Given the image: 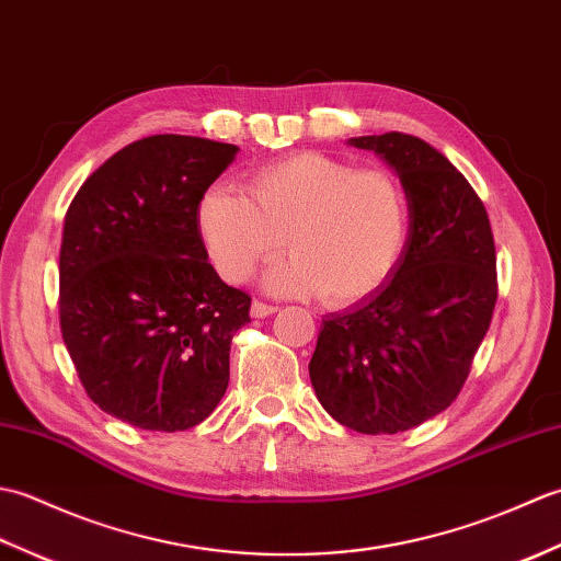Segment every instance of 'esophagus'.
<instances>
[{
    "mask_svg": "<svg viewBox=\"0 0 561 561\" xmlns=\"http://www.w3.org/2000/svg\"><path fill=\"white\" fill-rule=\"evenodd\" d=\"M272 313H277V306L265 304V301H253V306H250V316L253 318H267Z\"/></svg>",
    "mask_w": 561,
    "mask_h": 561,
    "instance_id": "1",
    "label": "esophagus"
}]
</instances>
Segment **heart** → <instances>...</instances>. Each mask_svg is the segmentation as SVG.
Wrapping results in <instances>:
<instances>
[{
    "label": "heart",
    "instance_id": "1",
    "mask_svg": "<svg viewBox=\"0 0 561 561\" xmlns=\"http://www.w3.org/2000/svg\"><path fill=\"white\" fill-rule=\"evenodd\" d=\"M197 224L214 267L245 282L284 245L291 260L267 274L279 294H323L354 306L386 287L410 233L404 187L386 169H356L320 151H296L262 165L248 197L214 185L199 199Z\"/></svg>",
    "mask_w": 561,
    "mask_h": 561
}]
</instances>
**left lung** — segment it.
Segmentation results:
<instances>
[{"mask_svg":"<svg viewBox=\"0 0 561 561\" xmlns=\"http://www.w3.org/2000/svg\"><path fill=\"white\" fill-rule=\"evenodd\" d=\"M398 171L410 238L390 282L328 316L308 364L320 404L362 434H398L458 398L496 306V250L482 199L424 139L354 137Z\"/></svg>","mask_w":561,"mask_h":561,"instance_id":"8db88e82","label":"left lung"}]
</instances>
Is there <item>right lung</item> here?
Here are the masks:
<instances>
[{
	"label": "right lung",
	"mask_w": 561,
	"mask_h": 561,
	"mask_svg": "<svg viewBox=\"0 0 561 561\" xmlns=\"http://www.w3.org/2000/svg\"><path fill=\"white\" fill-rule=\"evenodd\" d=\"M221 141L153 135L93 171L59 248V328L87 396L147 432L205 422L229 386L250 296L219 279L197 207L236 157Z\"/></svg>",
	"instance_id": "add662e5"
}]
</instances>
